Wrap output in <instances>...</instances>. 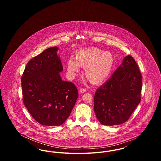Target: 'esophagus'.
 I'll list each match as a JSON object with an SVG mask.
<instances>
[{"label":"esophagus","instance_id":"1","mask_svg":"<svg viewBox=\"0 0 161 161\" xmlns=\"http://www.w3.org/2000/svg\"><path fill=\"white\" fill-rule=\"evenodd\" d=\"M80 92L81 93H84V92H86V89L85 88H83V87H81L80 89Z\"/></svg>","mask_w":161,"mask_h":161}]
</instances>
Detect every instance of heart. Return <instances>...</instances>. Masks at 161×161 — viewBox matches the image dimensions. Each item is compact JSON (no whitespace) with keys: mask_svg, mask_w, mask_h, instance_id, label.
I'll list each match as a JSON object with an SVG mask.
<instances>
[{"mask_svg":"<svg viewBox=\"0 0 161 161\" xmlns=\"http://www.w3.org/2000/svg\"><path fill=\"white\" fill-rule=\"evenodd\" d=\"M75 58L76 61L70 58L67 62L69 75L74 77L79 72L80 66L85 68L86 77L94 84H100L107 80L115 63L112 54L97 47H89L78 51L75 54Z\"/></svg>","mask_w":161,"mask_h":161,"instance_id":"1","label":"heart"}]
</instances>
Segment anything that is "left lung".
<instances>
[{"label":"left lung","instance_id":"obj_1","mask_svg":"<svg viewBox=\"0 0 161 161\" xmlns=\"http://www.w3.org/2000/svg\"><path fill=\"white\" fill-rule=\"evenodd\" d=\"M142 76L136 62L126 56L107 81L94 96V111L104 125L126 122L141 102Z\"/></svg>","mask_w":161,"mask_h":161}]
</instances>
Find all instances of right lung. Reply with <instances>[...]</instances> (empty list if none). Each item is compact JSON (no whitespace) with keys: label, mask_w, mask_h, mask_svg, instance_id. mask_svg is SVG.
<instances>
[{"label":"right lung","mask_w":161,"mask_h":161,"mask_svg":"<svg viewBox=\"0 0 161 161\" xmlns=\"http://www.w3.org/2000/svg\"><path fill=\"white\" fill-rule=\"evenodd\" d=\"M57 47L45 49L27 63L21 78L23 102L38 123L59 126L65 122L78 97L75 84L61 80Z\"/></svg>","instance_id":"right-lung-1"}]
</instances>
